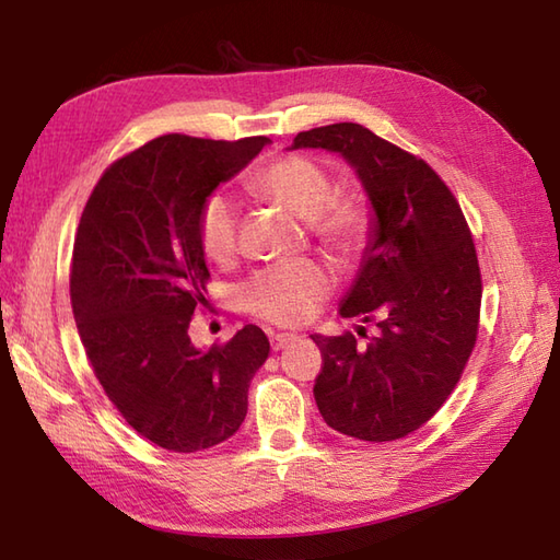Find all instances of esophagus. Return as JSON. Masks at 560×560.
Masks as SVG:
<instances>
[{
    "mask_svg": "<svg viewBox=\"0 0 560 560\" xmlns=\"http://www.w3.org/2000/svg\"><path fill=\"white\" fill-rule=\"evenodd\" d=\"M291 341H295V335H271V337H269L271 351H281L283 347H289Z\"/></svg>",
    "mask_w": 560,
    "mask_h": 560,
    "instance_id": "34e87169",
    "label": "esophagus"
}]
</instances>
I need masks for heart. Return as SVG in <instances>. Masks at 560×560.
Listing matches in <instances>:
<instances>
[{
  "label": "heart",
  "mask_w": 560,
  "mask_h": 560,
  "mask_svg": "<svg viewBox=\"0 0 560 560\" xmlns=\"http://www.w3.org/2000/svg\"><path fill=\"white\" fill-rule=\"evenodd\" d=\"M249 192L305 219L319 243L337 255H353L365 241L368 209L349 192H331L323 165L305 156L271 161L249 177ZM197 237L213 261L231 259L237 243V213L229 197L209 195L199 207ZM329 291L327 271L311 259L283 261L255 271L241 289L249 313L273 325H299L311 317Z\"/></svg>",
  "instance_id": "heart-1"
}]
</instances>
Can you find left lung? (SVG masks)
I'll list each match as a JSON object with an SVG mask.
<instances>
[{
    "instance_id": "8db88e82",
    "label": "left lung",
    "mask_w": 560,
    "mask_h": 560,
    "mask_svg": "<svg viewBox=\"0 0 560 560\" xmlns=\"http://www.w3.org/2000/svg\"><path fill=\"white\" fill-rule=\"evenodd\" d=\"M291 149L335 151L371 201V237L339 315L377 325L311 335L323 351L313 395L335 431L387 443L409 435L452 395L479 331L481 271L464 213L425 161L355 122L315 127ZM363 329V327H361Z\"/></svg>"
}]
</instances>
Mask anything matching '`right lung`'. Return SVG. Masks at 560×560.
I'll return each mask as SVG.
<instances>
[{
    "label": "right lung",
    "instance_id": "obj_1",
    "mask_svg": "<svg viewBox=\"0 0 560 560\" xmlns=\"http://www.w3.org/2000/svg\"><path fill=\"white\" fill-rule=\"evenodd\" d=\"M267 144L159 137L115 161L81 213L69 291L83 351L122 419L163 450L199 452L235 435L269 355L255 325L211 349L187 335L207 303L201 201Z\"/></svg>",
    "mask_w": 560,
    "mask_h": 560
}]
</instances>
